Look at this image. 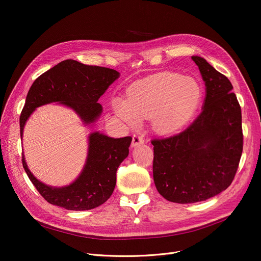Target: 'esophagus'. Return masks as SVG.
<instances>
[{"mask_svg":"<svg viewBox=\"0 0 261 261\" xmlns=\"http://www.w3.org/2000/svg\"><path fill=\"white\" fill-rule=\"evenodd\" d=\"M144 144V139L143 136L139 135V134H134L133 138H132V144L131 146L132 147H138L140 145H143Z\"/></svg>","mask_w":261,"mask_h":261,"instance_id":"1","label":"esophagus"}]
</instances>
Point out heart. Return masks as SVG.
<instances>
[{
  "label": "heart",
  "instance_id": "heart-1",
  "mask_svg": "<svg viewBox=\"0 0 261 261\" xmlns=\"http://www.w3.org/2000/svg\"><path fill=\"white\" fill-rule=\"evenodd\" d=\"M202 97V89L193 77L164 72L134 82L126 100L115 98L113 109L130 125L151 117L153 129L171 134L183 128L194 115Z\"/></svg>",
  "mask_w": 261,
  "mask_h": 261
}]
</instances>
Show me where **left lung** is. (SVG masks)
Segmentation results:
<instances>
[{"instance_id":"1","label":"left lung","mask_w":261,"mask_h":261,"mask_svg":"<svg viewBox=\"0 0 261 261\" xmlns=\"http://www.w3.org/2000/svg\"><path fill=\"white\" fill-rule=\"evenodd\" d=\"M191 59L206 87L202 112L184 131L151 141L155 187L166 200L181 204L205 201L225 190L243 149L241 108L230 81L204 58Z\"/></svg>"}]
</instances>
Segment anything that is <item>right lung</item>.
I'll list each match as a JSON object with an SVG mask.
<instances>
[{
    "label": "right lung",
    "instance_id": "right-lung-1",
    "mask_svg": "<svg viewBox=\"0 0 261 261\" xmlns=\"http://www.w3.org/2000/svg\"><path fill=\"white\" fill-rule=\"evenodd\" d=\"M119 77L112 68L82 64L76 60L61 61L39 76L26 96L20 116L21 139L26 120L36 108L60 102L73 109L86 125L97 120L102 112L100 96ZM131 136L112 139L99 132L89 136L88 158L80 175L70 185L51 187L40 182L23 167L37 190L48 203L68 211H88L99 206L111 197L116 184V171L129 154Z\"/></svg>",
    "mask_w": 261,
    "mask_h": 261
}]
</instances>
